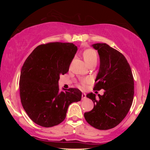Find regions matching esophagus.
<instances>
[{"mask_svg":"<svg viewBox=\"0 0 150 150\" xmlns=\"http://www.w3.org/2000/svg\"><path fill=\"white\" fill-rule=\"evenodd\" d=\"M86 98V95L85 93H82V100H85Z\"/></svg>","mask_w":150,"mask_h":150,"instance_id":"esophagus-1","label":"esophagus"}]
</instances>
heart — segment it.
Here are the masks:
<instances>
[{"instance_id": "b5f03b06", "label": "heart", "mask_w": 150, "mask_h": 150, "mask_svg": "<svg viewBox=\"0 0 150 150\" xmlns=\"http://www.w3.org/2000/svg\"><path fill=\"white\" fill-rule=\"evenodd\" d=\"M83 57L87 64L93 62H97V54L95 50L93 49H87L83 52ZM89 82L88 79H84L80 81L81 85L83 87H85L87 83Z\"/></svg>"}]
</instances>
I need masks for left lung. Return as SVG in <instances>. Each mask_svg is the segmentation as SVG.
Masks as SVG:
<instances>
[{"instance_id":"obj_1","label":"left lung","mask_w":150,"mask_h":150,"mask_svg":"<svg viewBox=\"0 0 150 150\" xmlns=\"http://www.w3.org/2000/svg\"><path fill=\"white\" fill-rule=\"evenodd\" d=\"M100 57L99 71L94 90L104 89L103 95L88 93L94 108L85 112L86 121L98 130L115 128L126 117L133 102L134 77L130 66L120 52L108 44H95Z\"/></svg>"}]
</instances>
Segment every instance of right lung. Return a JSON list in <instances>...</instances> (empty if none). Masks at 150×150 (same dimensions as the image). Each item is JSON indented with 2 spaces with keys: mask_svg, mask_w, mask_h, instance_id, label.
I'll list each match as a JSON object with an SVG mask.
<instances>
[{
  "mask_svg": "<svg viewBox=\"0 0 150 150\" xmlns=\"http://www.w3.org/2000/svg\"><path fill=\"white\" fill-rule=\"evenodd\" d=\"M77 51L73 43L50 42L36 47L22 66L19 87L22 105L30 118L45 128L65 120L68 106L81 99L76 88L59 92L61 74L69 71Z\"/></svg>",
  "mask_w": 150,
  "mask_h": 150,
  "instance_id": "1",
  "label": "right lung"
}]
</instances>
